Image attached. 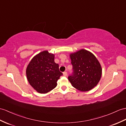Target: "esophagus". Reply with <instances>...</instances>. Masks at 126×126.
I'll list each match as a JSON object with an SVG mask.
<instances>
[{
	"mask_svg": "<svg viewBox=\"0 0 126 126\" xmlns=\"http://www.w3.org/2000/svg\"><path fill=\"white\" fill-rule=\"evenodd\" d=\"M63 76H67V72H64L63 73Z\"/></svg>",
	"mask_w": 126,
	"mask_h": 126,
	"instance_id": "esophagus-1",
	"label": "esophagus"
}]
</instances>
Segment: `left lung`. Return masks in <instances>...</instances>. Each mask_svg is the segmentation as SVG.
<instances>
[{
	"label": "left lung",
	"instance_id": "8db88e82",
	"mask_svg": "<svg viewBox=\"0 0 126 126\" xmlns=\"http://www.w3.org/2000/svg\"><path fill=\"white\" fill-rule=\"evenodd\" d=\"M73 73L68 80L79 91H88L96 86L102 74L101 65L96 57L90 52L81 49L70 54Z\"/></svg>",
	"mask_w": 126,
	"mask_h": 126
}]
</instances>
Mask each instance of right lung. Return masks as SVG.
<instances>
[{"instance_id":"1","label":"right lung","mask_w":126,"mask_h":126,"mask_svg":"<svg viewBox=\"0 0 126 126\" xmlns=\"http://www.w3.org/2000/svg\"><path fill=\"white\" fill-rule=\"evenodd\" d=\"M30 85L41 94H46L56 87L57 81L63 75L59 65L54 62V54L44 51L33 57L26 69Z\"/></svg>"}]
</instances>
